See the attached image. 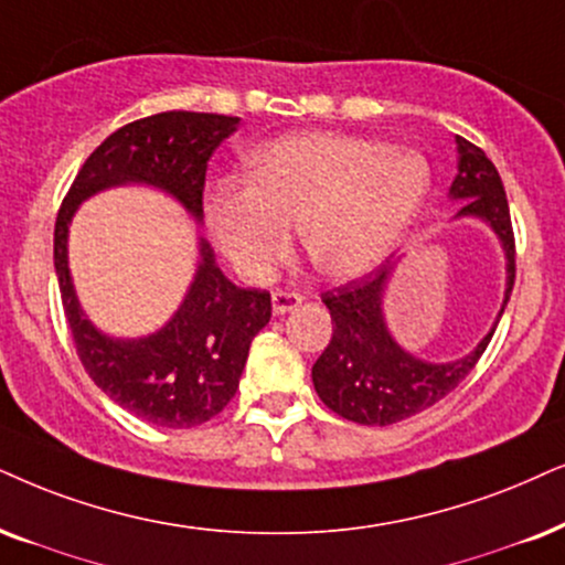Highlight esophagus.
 <instances>
[{
    "label": "esophagus",
    "instance_id": "obj_1",
    "mask_svg": "<svg viewBox=\"0 0 565 565\" xmlns=\"http://www.w3.org/2000/svg\"><path fill=\"white\" fill-rule=\"evenodd\" d=\"M299 305H302V295H299V291H291V289H276L274 291V312H276V316H284V312L297 310Z\"/></svg>",
    "mask_w": 565,
    "mask_h": 565
}]
</instances>
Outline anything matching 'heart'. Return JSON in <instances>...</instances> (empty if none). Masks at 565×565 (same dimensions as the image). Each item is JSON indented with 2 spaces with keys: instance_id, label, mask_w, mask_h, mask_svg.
<instances>
[{
  "instance_id": "1",
  "label": "heart",
  "mask_w": 565,
  "mask_h": 565,
  "mask_svg": "<svg viewBox=\"0 0 565 565\" xmlns=\"http://www.w3.org/2000/svg\"><path fill=\"white\" fill-rule=\"evenodd\" d=\"M430 192L417 151L333 132L278 138L249 156V180L209 195V221L232 266L266 281L287 260L291 234L331 278L375 270L409 232Z\"/></svg>"
}]
</instances>
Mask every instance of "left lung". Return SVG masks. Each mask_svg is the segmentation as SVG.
Returning a JSON list of instances; mask_svg holds the SVG:
<instances>
[{"label":"left lung","instance_id":"8db88e82","mask_svg":"<svg viewBox=\"0 0 565 565\" xmlns=\"http://www.w3.org/2000/svg\"><path fill=\"white\" fill-rule=\"evenodd\" d=\"M456 142H459V174L451 184V198L463 200L459 216L484 218L503 242L509 258L505 310L516 281V239H513L503 180L482 148L463 138H456ZM394 266L396 260H383L362 278H352L320 295L331 310L333 335L331 344L312 365V383L328 409L356 425H396L430 409L472 373L495 333L492 328L472 354L451 365H433L406 354L391 339L381 310L385 284Z\"/></svg>","mask_w":565,"mask_h":565}]
</instances>
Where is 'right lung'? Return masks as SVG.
I'll return each mask as SVG.
<instances>
[{
  "mask_svg": "<svg viewBox=\"0 0 565 565\" xmlns=\"http://www.w3.org/2000/svg\"><path fill=\"white\" fill-rule=\"evenodd\" d=\"M237 125L239 117L198 111L135 119L85 159L56 213L54 268L85 373L122 409L171 430L209 423L232 402L253 335L270 320V295L234 287L213 263L211 247L200 242L203 263L177 316L148 339L114 341L85 320L75 299L67 224L85 198L122 182L156 184L200 218L209 159Z\"/></svg>",
  "mask_w": 565,
  "mask_h": 565,
  "instance_id": "1",
  "label": "right lung"
}]
</instances>
